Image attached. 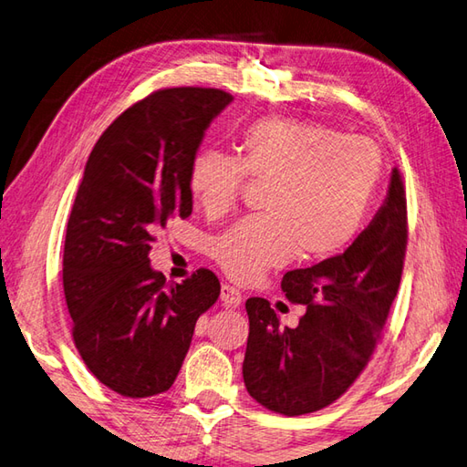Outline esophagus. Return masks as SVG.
<instances>
[{
	"instance_id": "34e87169",
	"label": "esophagus",
	"mask_w": 467,
	"mask_h": 467,
	"mask_svg": "<svg viewBox=\"0 0 467 467\" xmlns=\"http://www.w3.org/2000/svg\"><path fill=\"white\" fill-rule=\"evenodd\" d=\"M220 298L223 302V306L235 308V306H240V304H242V292L237 290L235 286H230V284H223Z\"/></svg>"
}]
</instances>
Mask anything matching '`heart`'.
Instances as JSON below:
<instances>
[{
    "label": "heart",
    "mask_w": 467,
    "mask_h": 467,
    "mask_svg": "<svg viewBox=\"0 0 467 467\" xmlns=\"http://www.w3.org/2000/svg\"><path fill=\"white\" fill-rule=\"evenodd\" d=\"M383 175V155L367 137L300 119L268 117L235 139V155L203 149L189 165V192L207 215L237 203L247 177L270 181L264 215L237 222L212 242V258L232 280L302 260H327L355 240Z\"/></svg>",
    "instance_id": "obj_1"
}]
</instances>
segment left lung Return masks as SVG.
Returning <instances> with one entry per match:
<instances>
[{
  "mask_svg": "<svg viewBox=\"0 0 467 467\" xmlns=\"http://www.w3.org/2000/svg\"><path fill=\"white\" fill-rule=\"evenodd\" d=\"M405 250L407 199L395 167L385 203L345 254L284 274L286 298L306 306L296 328H282L268 300L247 298V393L288 417L314 413L345 395L383 335Z\"/></svg>",
  "mask_w": 467,
  "mask_h": 467,
  "instance_id": "obj_1",
  "label": "left lung"
}]
</instances>
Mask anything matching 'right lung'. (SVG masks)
<instances>
[{
  "label": "right lung",
  "mask_w": 467,
  "mask_h": 467,
  "mask_svg": "<svg viewBox=\"0 0 467 467\" xmlns=\"http://www.w3.org/2000/svg\"><path fill=\"white\" fill-rule=\"evenodd\" d=\"M230 102L220 88L149 94L112 120L84 169L66 227L64 296L84 365L122 397L169 391L197 318L220 298L212 270L167 282L149 252L171 217L192 215L189 165Z\"/></svg>",
  "instance_id": "obj_1"
}]
</instances>
